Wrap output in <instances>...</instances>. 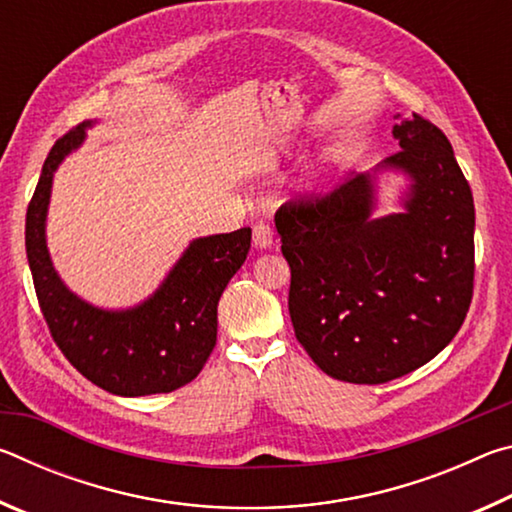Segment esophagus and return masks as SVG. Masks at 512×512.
<instances>
[{
	"instance_id": "1",
	"label": "esophagus",
	"mask_w": 512,
	"mask_h": 512,
	"mask_svg": "<svg viewBox=\"0 0 512 512\" xmlns=\"http://www.w3.org/2000/svg\"><path fill=\"white\" fill-rule=\"evenodd\" d=\"M253 241L257 248H271L273 244V230L266 221H257L253 225Z\"/></svg>"
}]
</instances>
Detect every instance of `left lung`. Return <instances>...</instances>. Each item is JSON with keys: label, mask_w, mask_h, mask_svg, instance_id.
Segmentation results:
<instances>
[{"label": "left lung", "mask_w": 512, "mask_h": 512, "mask_svg": "<svg viewBox=\"0 0 512 512\" xmlns=\"http://www.w3.org/2000/svg\"><path fill=\"white\" fill-rule=\"evenodd\" d=\"M395 119L400 151L325 198L275 214L296 339L320 370L350 384L424 366L472 302V189L440 128L420 115ZM384 172L405 176L403 210L375 217Z\"/></svg>", "instance_id": "left-lung-1"}]
</instances>
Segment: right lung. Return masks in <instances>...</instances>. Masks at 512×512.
<instances>
[{
    "instance_id": "add662e5",
    "label": "right lung",
    "mask_w": 512,
    "mask_h": 512,
    "mask_svg": "<svg viewBox=\"0 0 512 512\" xmlns=\"http://www.w3.org/2000/svg\"><path fill=\"white\" fill-rule=\"evenodd\" d=\"M83 121L54 144L27 210V259L49 332L67 361L103 391L121 397L171 393L203 370L216 345V305L246 262L250 228L189 241L162 284L140 305L103 309L60 280L47 248L54 173L79 149Z\"/></svg>"
}]
</instances>
